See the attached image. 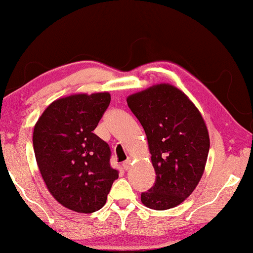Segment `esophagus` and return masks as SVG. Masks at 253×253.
Masks as SVG:
<instances>
[{"label": "esophagus", "instance_id": "esophagus-1", "mask_svg": "<svg viewBox=\"0 0 253 253\" xmlns=\"http://www.w3.org/2000/svg\"><path fill=\"white\" fill-rule=\"evenodd\" d=\"M123 167L124 169H130V165H131V158H127L126 162H123Z\"/></svg>", "mask_w": 253, "mask_h": 253}]
</instances>
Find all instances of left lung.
Segmentation results:
<instances>
[{
	"mask_svg": "<svg viewBox=\"0 0 253 253\" xmlns=\"http://www.w3.org/2000/svg\"><path fill=\"white\" fill-rule=\"evenodd\" d=\"M126 103L146 132L156 173L141 203L155 211L176 207L197 188L207 163L211 141L203 115L169 84L127 96Z\"/></svg>",
	"mask_w": 253,
	"mask_h": 253,
	"instance_id": "left-lung-1",
	"label": "left lung"
}]
</instances>
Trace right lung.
Instances as JSON below:
<instances>
[{"label": "right lung", "mask_w": 253, "mask_h": 253, "mask_svg": "<svg viewBox=\"0 0 253 253\" xmlns=\"http://www.w3.org/2000/svg\"><path fill=\"white\" fill-rule=\"evenodd\" d=\"M110 103L107 91L62 97L35 124L33 145L42 180L70 211H99L119 177L110 165V147L92 132Z\"/></svg>", "instance_id": "obj_1"}]
</instances>
